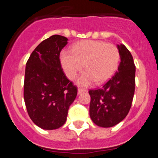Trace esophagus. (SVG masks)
<instances>
[{"instance_id": "esophagus-1", "label": "esophagus", "mask_w": 158, "mask_h": 158, "mask_svg": "<svg viewBox=\"0 0 158 158\" xmlns=\"http://www.w3.org/2000/svg\"><path fill=\"white\" fill-rule=\"evenodd\" d=\"M85 91H86V89H82V88H78V89H77L78 94H81V93H83V92H85Z\"/></svg>"}]
</instances>
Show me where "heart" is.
<instances>
[{
  "label": "heart",
  "instance_id": "b5f03b06",
  "mask_svg": "<svg viewBox=\"0 0 158 158\" xmlns=\"http://www.w3.org/2000/svg\"><path fill=\"white\" fill-rule=\"evenodd\" d=\"M120 54L112 43L100 40H84L73 46L72 51L63 50L60 61L67 77L72 80L83 68L85 70L78 82L88 85L107 81L118 68Z\"/></svg>",
  "mask_w": 158,
  "mask_h": 158
}]
</instances>
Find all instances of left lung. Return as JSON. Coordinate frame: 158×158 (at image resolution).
<instances>
[{"label":"left lung","mask_w":158,"mask_h":158,"mask_svg":"<svg viewBox=\"0 0 158 158\" xmlns=\"http://www.w3.org/2000/svg\"><path fill=\"white\" fill-rule=\"evenodd\" d=\"M121 62L118 71L100 89H91L89 115L97 126L111 127L120 123L131 109L135 89L133 57L123 44L117 46Z\"/></svg>","instance_id":"left-lung-1"}]
</instances>
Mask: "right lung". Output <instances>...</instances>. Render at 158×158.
Masks as SVG:
<instances>
[{"label": "right lung", "instance_id": "obj_1", "mask_svg": "<svg viewBox=\"0 0 158 158\" xmlns=\"http://www.w3.org/2000/svg\"><path fill=\"white\" fill-rule=\"evenodd\" d=\"M67 41L59 35L51 36L36 47L26 63L25 105L31 119L42 129L61 127L77 94V88L66 77L60 62V52Z\"/></svg>", "mask_w": 158, "mask_h": 158}]
</instances>
